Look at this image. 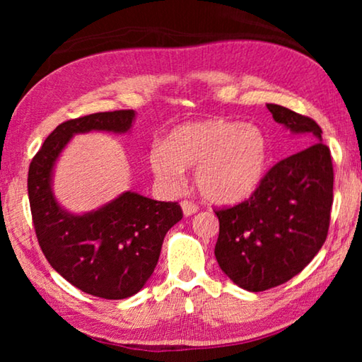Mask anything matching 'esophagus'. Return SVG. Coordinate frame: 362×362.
Returning <instances> with one entry per match:
<instances>
[{
    "instance_id": "1",
    "label": "esophagus",
    "mask_w": 362,
    "mask_h": 362,
    "mask_svg": "<svg viewBox=\"0 0 362 362\" xmlns=\"http://www.w3.org/2000/svg\"><path fill=\"white\" fill-rule=\"evenodd\" d=\"M180 206H182L183 214H185L187 217L192 216V214H194V212H198V209H199L198 204L193 203V201H188V199H183L182 203H180Z\"/></svg>"
}]
</instances>
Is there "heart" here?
I'll use <instances>...</instances> for the list:
<instances>
[{
  "instance_id": "b5f03b06",
  "label": "heart",
  "mask_w": 362,
  "mask_h": 362,
  "mask_svg": "<svg viewBox=\"0 0 362 362\" xmlns=\"http://www.w3.org/2000/svg\"><path fill=\"white\" fill-rule=\"evenodd\" d=\"M267 159V137L259 127L212 118L174 127L148 161L156 179L169 188L180 185L183 169L196 168V188L207 201L235 204L259 188Z\"/></svg>"
}]
</instances>
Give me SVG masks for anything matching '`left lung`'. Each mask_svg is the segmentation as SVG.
Wrapping results in <instances>:
<instances>
[{"instance_id": "1", "label": "left lung", "mask_w": 362, "mask_h": 362, "mask_svg": "<svg viewBox=\"0 0 362 362\" xmlns=\"http://www.w3.org/2000/svg\"><path fill=\"white\" fill-rule=\"evenodd\" d=\"M267 107L308 146L274 164L249 199L214 209L220 223L216 259L233 283L250 292L287 283L315 259L334 203L332 156L320 124L286 107Z\"/></svg>"}]
</instances>
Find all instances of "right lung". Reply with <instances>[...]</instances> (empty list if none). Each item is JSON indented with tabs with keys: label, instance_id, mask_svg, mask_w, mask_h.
Listing matches in <instances>:
<instances>
[{
	"label": "right lung",
	"instance_id": "1",
	"mask_svg": "<svg viewBox=\"0 0 362 362\" xmlns=\"http://www.w3.org/2000/svg\"><path fill=\"white\" fill-rule=\"evenodd\" d=\"M134 110L86 115L59 124L33 156L28 169V199L42 254L59 274L89 296L131 297L148 281L169 228L183 217L179 203H163L122 193L95 212L71 216L51 192V174L73 134L126 132Z\"/></svg>",
	"mask_w": 362,
	"mask_h": 362
}]
</instances>
